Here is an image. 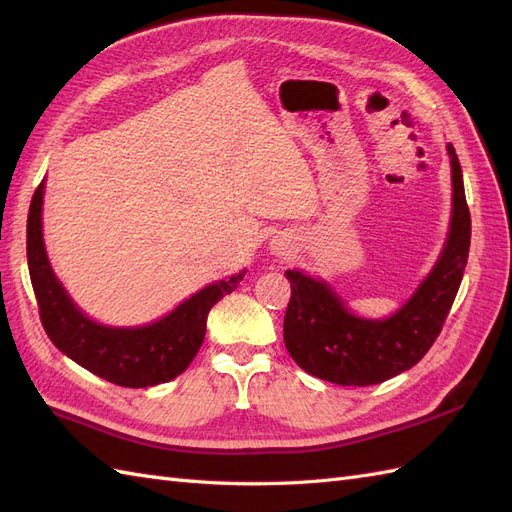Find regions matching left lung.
<instances>
[{
    "instance_id": "obj_1",
    "label": "left lung",
    "mask_w": 512,
    "mask_h": 512,
    "mask_svg": "<svg viewBox=\"0 0 512 512\" xmlns=\"http://www.w3.org/2000/svg\"><path fill=\"white\" fill-rule=\"evenodd\" d=\"M453 173L451 230L436 267L384 320L354 316L331 286L301 271H286L292 294L284 316V342L301 369L342 386H369L414 367L436 342L468 265L470 209L461 166L448 145Z\"/></svg>"
}]
</instances>
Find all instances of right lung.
Returning a JSON list of instances; mask_svg holds the SVG:
<instances>
[{
    "mask_svg": "<svg viewBox=\"0 0 512 512\" xmlns=\"http://www.w3.org/2000/svg\"><path fill=\"white\" fill-rule=\"evenodd\" d=\"M44 179L36 188L27 215V267L40 309V320L51 342L74 363L108 382L143 389L183 374L207 331V314L237 288L245 271L192 294L177 309L145 327H104L72 303L55 277L42 241Z\"/></svg>",
    "mask_w": 512,
    "mask_h": 512,
    "instance_id": "right-lung-1",
    "label": "right lung"
}]
</instances>
